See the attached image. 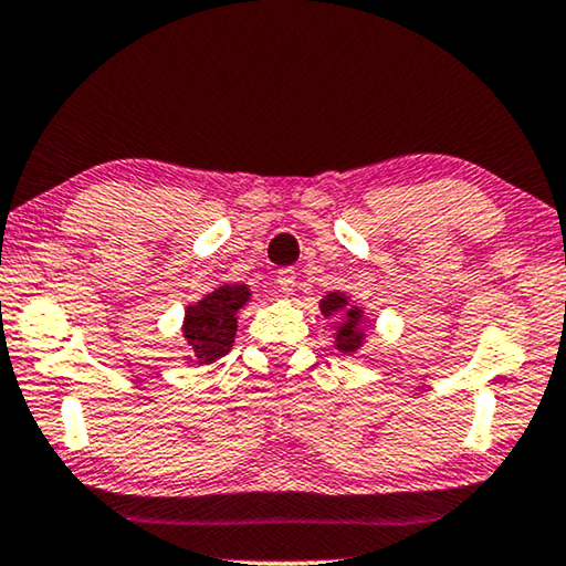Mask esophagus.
Instances as JSON below:
<instances>
[{
	"label": "esophagus",
	"instance_id": "1",
	"mask_svg": "<svg viewBox=\"0 0 566 566\" xmlns=\"http://www.w3.org/2000/svg\"><path fill=\"white\" fill-rule=\"evenodd\" d=\"M277 289H281L285 296H291V293L296 291V270H281V273H277Z\"/></svg>",
	"mask_w": 566,
	"mask_h": 566
}]
</instances>
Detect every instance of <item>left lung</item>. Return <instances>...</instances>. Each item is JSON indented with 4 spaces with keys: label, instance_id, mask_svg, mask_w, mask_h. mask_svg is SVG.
<instances>
[{
    "label": "left lung",
    "instance_id": "1",
    "mask_svg": "<svg viewBox=\"0 0 566 566\" xmlns=\"http://www.w3.org/2000/svg\"><path fill=\"white\" fill-rule=\"evenodd\" d=\"M322 314L326 318H337V329H334V349H339L342 355H357L359 349L365 347V337H367V314L363 306H357L347 293L334 291L326 293L318 303Z\"/></svg>",
    "mask_w": 566,
    "mask_h": 566
}]
</instances>
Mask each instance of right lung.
<instances>
[{
  "mask_svg": "<svg viewBox=\"0 0 566 566\" xmlns=\"http://www.w3.org/2000/svg\"><path fill=\"white\" fill-rule=\"evenodd\" d=\"M252 291L244 283H222L191 306H186L181 334L186 342V363L211 365L232 349L237 318L248 306Z\"/></svg>",
  "mask_w": 566,
  "mask_h": 566,
  "instance_id": "add662e5",
  "label": "right lung"
}]
</instances>
